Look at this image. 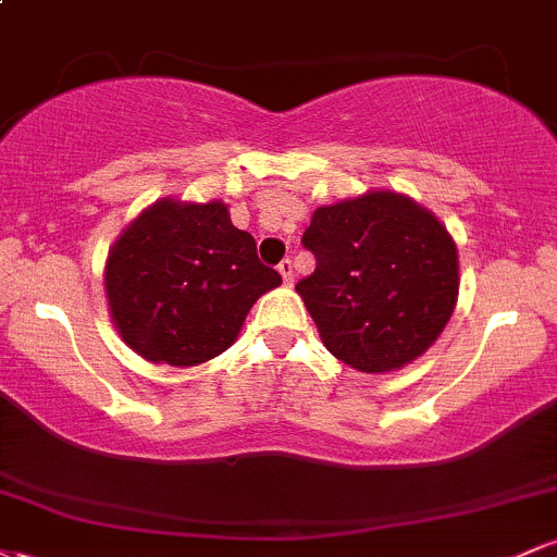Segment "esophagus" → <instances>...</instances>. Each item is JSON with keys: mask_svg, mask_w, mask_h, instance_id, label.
I'll use <instances>...</instances> for the list:
<instances>
[{"mask_svg": "<svg viewBox=\"0 0 557 557\" xmlns=\"http://www.w3.org/2000/svg\"><path fill=\"white\" fill-rule=\"evenodd\" d=\"M280 274H283V280H285V285H293V280H296V274H293V261L290 259H283L280 261Z\"/></svg>", "mask_w": 557, "mask_h": 557, "instance_id": "1", "label": "esophagus"}]
</instances>
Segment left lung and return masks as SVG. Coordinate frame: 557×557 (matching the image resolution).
<instances>
[{"label":"left lung","mask_w":557,"mask_h":557,"mask_svg":"<svg viewBox=\"0 0 557 557\" xmlns=\"http://www.w3.org/2000/svg\"><path fill=\"white\" fill-rule=\"evenodd\" d=\"M317 270L296 285L335 359L367 374L419 359L458 300V251L413 198L369 190L319 207L306 227Z\"/></svg>","instance_id":"1"}]
</instances>
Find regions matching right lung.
Listing matches in <instances>:
<instances>
[{
  "mask_svg": "<svg viewBox=\"0 0 557 557\" xmlns=\"http://www.w3.org/2000/svg\"><path fill=\"white\" fill-rule=\"evenodd\" d=\"M280 283L222 201L151 203L114 240L104 270L120 337L146 361L170 367L227 350L251 306Z\"/></svg>",
  "mask_w": 557,
  "mask_h": 557,
  "instance_id": "obj_1",
  "label": "right lung"
}]
</instances>
